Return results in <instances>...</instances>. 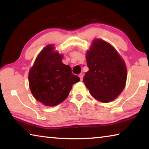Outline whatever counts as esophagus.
<instances>
[{
    "instance_id": "34e87169",
    "label": "esophagus",
    "mask_w": 149,
    "mask_h": 149,
    "mask_svg": "<svg viewBox=\"0 0 149 149\" xmlns=\"http://www.w3.org/2000/svg\"><path fill=\"white\" fill-rule=\"evenodd\" d=\"M79 78H80L81 81H82V80H83V78H84V74H79Z\"/></svg>"
}]
</instances>
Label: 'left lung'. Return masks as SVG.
<instances>
[{"label":"left lung","instance_id":"8db88e82","mask_svg":"<svg viewBox=\"0 0 149 149\" xmlns=\"http://www.w3.org/2000/svg\"><path fill=\"white\" fill-rule=\"evenodd\" d=\"M89 71L84 82L90 94L102 102L114 100L122 92L127 79L125 62L114 47L102 39H95L86 54Z\"/></svg>","mask_w":149,"mask_h":149}]
</instances>
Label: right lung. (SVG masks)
<instances>
[{
	"label": "right lung",
	"mask_w": 149,
	"mask_h": 149,
	"mask_svg": "<svg viewBox=\"0 0 149 149\" xmlns=\"http://www.w3.org/2000/svg\"><path fill=\"white\" fill-rule=\"evenodd\" d=\"M49 45L38 54L29 72V85L35 99L48 107H54L66 99L72 85L79 81L70 65L62 62L63 56Z\"/></svg>",
	"instance_id": "right-lung-1"
}]
</instances>
